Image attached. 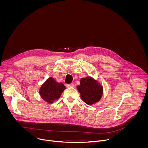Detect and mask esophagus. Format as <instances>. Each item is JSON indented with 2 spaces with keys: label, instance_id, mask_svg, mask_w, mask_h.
Returning a JSON list of instances; mask_svg holds the SVG:
<instances>
[{
  "label": "esophagus",
  "instance_id": "1",
  "mask_svg": "<svg viewBox=\"0 0 148 148\" xmlns=\"http://www.w3.org/2000/svg\"><path fill=\"white\" fill-rule=\"evenodd\" d=\"M66 87H67V88H70V87H74V84H66Z\"/></svg>",
  "mask_w": 148,
  "mask_h": 148
}]
</instances>
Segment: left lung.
Listing matches in <instances>:
<instances>
[{
  "label": "left lung",
  "instance_id": "8db88e82",
  "mask_svg": "<svg viewBox=\"0 0 148 148\" xmlns=\"http://www.w3.org/2000/svg\"><path fill=\"white\" fill-rule=\"evenodd\" d=\"M77 88L81 94L82 100L90 105L98 102L103 94L102 86L90 77L81 78L80 85Z\"/></svg>",
  "mask_w": 148,
  "mask_h": 148
}]
</instances>
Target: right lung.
<instances>
[{
	"instance_id": "add662e5",
	"label": "right lung",
	"mask_w": 148,
	"mask_h": 148,
	"mask_svg": "<svg viewBox=\"0 0 148 148\" xmlns=\"http://www.w3.org/2000/svg\"><path fill=\"white\" fill-rule=\"evenodd\" d=\"M65 89L66 87L62 83L57 82L54 78L50 77L41 86L39 93L42 99L51 103L60 97Z\"/></svg>"
}]
</instances>
